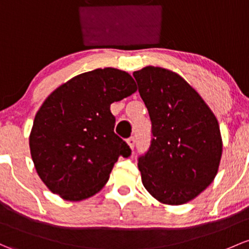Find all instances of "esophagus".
I'll return each mask as SVG.
<instances>
[{"mask_svg":"<svg viewBox=\"0 0 249 249\" xmlns=\"http://www.w3.org/2000/svg\"><path fill=\"white\" fill-rule=\"evenodd\" d=\"M127 144L130 145V148L132 149L133 150V148H135V144H136V138L135 137H130V138H127Z\"/></svg>","mask_w":249,"mask_h":249,"instance_id":"34e87169","label":"esophagus"}]
</instances>
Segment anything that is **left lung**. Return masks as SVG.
I'll return each mask as SVG.
<instances>
[{
    "mask_svg": "<svg viewBox=\"0 0 249 249\" xmlns=\"http://www.w3.org/2000/svg\"><path fill=\"white\" fill-rule=\"evenodd\" d=\"M133 77L153 136L148 151L138 158L143 185L161 203H187L213 181L218 171V122L199 94L171 70L145 67Z\"/></svg>",
    "mask_w": 249,
    "mask_h": 249,
    "instance_id": "obj_1",
    "label": "left lung"
}]
</instances>
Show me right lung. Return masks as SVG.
<instances>
[{
    "instance_id": "right-lung-1",
    "label": "right lung",
    "mask_w": 249,
    "mask_h": 249,
    "mask_svg": "<svg viewBox=\"0 0 249 249\" xmlns=\"http://www.w3.org/2000/svg\"><path fill=\"white\" fill-rule=\"evenodd\" d=\"M137 90L127 72L95 69L72 77L36 112L30 149L36 173L52 193L82 200L104 187L120 156L131 149L116 135L111 104Z\"/></svg>"
}]
</instances>
